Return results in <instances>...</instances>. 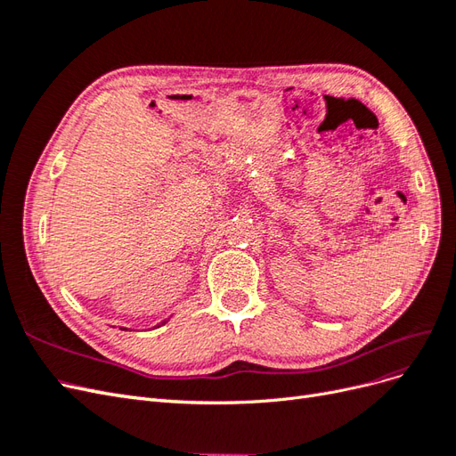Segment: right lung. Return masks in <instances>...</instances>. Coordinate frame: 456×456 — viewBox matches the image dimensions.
Listing matches in <instances>:
<instances>
[{"label":"right lung","instance_id":"right-lung-1","mask_svg":"<svg viewBox=\"0 0 456 456\" xmlns=\"http://www.w3.org/2000/svg\"><path fill=\"white\" fill-rule=\"evenodd\" d=\"M163 323H165V322H161V325H163ZM158 327H159V325H158Z\"/></svg>","mask_w":456,"mask_h":456}]
</instances>
